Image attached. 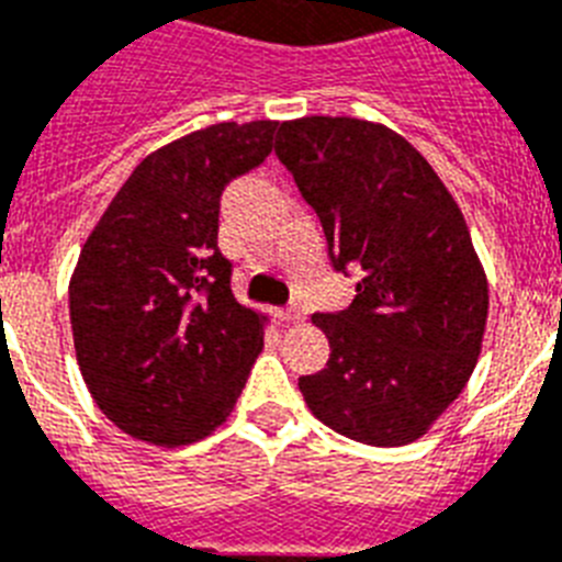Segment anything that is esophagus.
<instances>
[{
  "mask_svg": "<svg viewBox=\"0 0 562 562\" xmlns=\"http://www.w3.org/2000/svg\"><path fill=\"white\" fill-rule=\"evenodd\" d=\"M277 317H280V321H285V324H303V321H306V308L294 303V306L277 308Z\"/></svg>",
  "mask_w": 562,
  "mask_h": 562,
  "instance_id": "34e87169",
  "label": "esophagus"
}]
</instances>
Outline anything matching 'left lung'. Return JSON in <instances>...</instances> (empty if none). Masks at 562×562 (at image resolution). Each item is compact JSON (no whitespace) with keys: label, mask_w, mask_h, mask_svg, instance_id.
Returning a JSON list of instances; mask_svg holds the SVG:
<instances>
[{"label":"left lung","mask_w":562,"mask_h":562,"mask_svg":"<svg viewBox=\"0 0 562 562\" xmlns=\"http://www.w3.org/2000/svg\"><path fill=\"white\" fill-rule=\"evenodd\" d=\"M277 157L324 224L356 300L315 315L329 361L303 375L308 411L368 446L414 443L467 387L487 326V273L452 192L414 145L379 122H282Z\"/></svg>","instance_id":"obj_1"}]
</instances>
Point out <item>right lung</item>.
Returning <instances> with one entry per match:
<instances>
[{"label":"right lung","mask_w":562,"mask_h":562,"mask_svg":"<svg viewBox=\"0 0 562 562\" xmlns=\"http://www.w3.org/2000/svg\"><path fill=\"white\" fill-rule=\"evenodd\" d=\"M277 122H215L148 154L92 227L69 280L75 359L101 414L143 443L227 423L268 315L229 291L218 201L271 154Z\"/></svg>","instance_id":"add662e5"}]
</instances>
